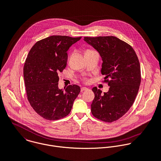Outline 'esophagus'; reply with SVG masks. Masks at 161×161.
<instances>
[{
  "mask_svg": "<svg viewBox=\"0 0 161 161\" xmlns=\"http://www.w3.org/2000/svg\"><path fill=\"white\" fill-rule=\"evenodd\" d=\"M87 90H88V89L86 88V87H82L80 89V91L81 92H83V91H87Z\"/></svg>",
  "mask_w": 161,
  "mask_h": 161,
  "instance_id": "34e87169",
  "label": "esophagus"
}]
</instances>
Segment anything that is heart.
Instances as JSON below:
<instances>
[{
	"label": "heart",
	"instance_id": "heart-1",
	"mask_svg": "<svg viewBox=\"0 0 161 161\" xmlns=\"http://www.w3.org/2000/svg\"><path fill=\"white\" fill-rule=\"evenodd\" d=\"M90 51H91V50H87V51H86V53H87V52H90Z\"/></svg>",
	"mask_w": 161,
	"mask_h": 161
}]
</instances>
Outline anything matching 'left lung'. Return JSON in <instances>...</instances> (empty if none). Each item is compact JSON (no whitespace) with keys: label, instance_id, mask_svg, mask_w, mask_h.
<instances>
[{"label":"left lung","instance_id":"8db88e82","mask_svg":"<svg viewBox=\"0 0 161 161\" xmlns=\"http://www.w3.org/2000/svg\"><path fill=\"white\" fill-rule=\"evenodd\" d=\"M84 40L99 53L101 73L109 86L107 92L92 88L95 97L91 112L97 119L112 122L122 117L132 106L141 81V67L133 48L114 36L85 37Z\"/></svg>","mask_w":161,"mask_h":161}]
</instances>
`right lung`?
I'll return each instance as SVG.
<instances>
[{
	"instance_id": "add662e5",
	"label": "right lung",
	"mask_w": 161,
	"mask_h": 161,
	"mask_svg": "<svg viewBox=\"0 0 161 161\" xmlns=\"http://www.w3.org/2000/svg\"><path fill=\"white\" fill-rule=\"evenodd\" d=\"M80 39L52 36L37 41L27 55L24 66L27 99L33 109L47 120L67 116L80 93L77 85L59 89L58 74L66 67L67 51Z\"/></svg>"
}]
</instances>
